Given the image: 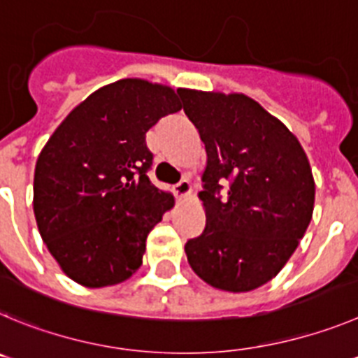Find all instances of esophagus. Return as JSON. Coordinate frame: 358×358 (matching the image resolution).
Returning <instances> with one entry per match:
<instances>
[{"mask_svg": "<svg viewBox=\"0 0 358 358\" xmlns=\"http://www.w3.org/2000/svg\"><path fill=\"white\" fill-rule=\"evenodd\" d=\"M173 192L176 194V198H185V196L191 194V183L187 182V180H182V182H178L173 187Z\"/></svg>", "mask_w": 358, "mask_h": 358, "instance_id": "34e87169", "label": "esophagus"}]
</instances>
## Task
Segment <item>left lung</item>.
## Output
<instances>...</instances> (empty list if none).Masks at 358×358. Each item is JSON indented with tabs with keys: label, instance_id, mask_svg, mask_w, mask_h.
Masks as SVG:
<instances>
[{
	"label": "left lung",
	"instance_id": "left-lung-1",
	"mask_svg": "<svg viewBox=\"0 0 358 358\" xmlns=\"http://www.w3.org/2000/svg\"><path fill=\"white\" fill-rule=\"evenodd\" d=\"M180 98L207 150L198 194L207 224L187 241V260L212 287L253 291L278 275L310 223V164L255 99L192 89H180Z\"/></svg>",
	"mask_w": 358,
	"mask_h": 358
}]
</instances>
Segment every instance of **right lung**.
I'll return each mask as SVG.
<instances>
[{
  "label": "right lung",
  "mask_w": 358,
  "mask_h": 358,
  "mask_svg": "<svg viewBox=\"0 0 358 358\" xmlns=\"http://www.w3.org/2000/svg\"><path fill=\"white\" fill-rule=\"evenodd\" d=\"M180 91L127 78L92 92L53 131L37 159L34 212L62 271L85 287L130 278L146 237L175 205L148 178L146 131L182 108Z\"/></svg>",
  "instance_id": "right-lung-1"
}]
</instances>
